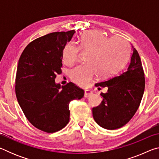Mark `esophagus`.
<instances>
[{
    "instance_id": "1",
    "label": "esophagus",
    "mask_w": 159,
    "mask_h": 159,
    "mask_svg": "<svg viewBox=\"0 0 159 159\" xmlns=\"http://www.w3.org/2000/svg\"><path fill=\"white\" fill-rule=\"evenodd\" d=\"M93 95V93L90 90H85L84 91V97L85 98H89Z\"/></svg>"
}]
</instances>
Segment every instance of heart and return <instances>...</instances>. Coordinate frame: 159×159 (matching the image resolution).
Here are the masks:
<instances>
[{
	"mask_svg": "<svg viewBox=\"0 0 159 159\" xmlns=\"http://www.w3.org/2000/svg\"><path fill=\"white\" fill-rule=\"evenodd\" d=\"M79 47L83 50H90L88 61L76 66L70 72L74 83L85 87L98 74L101 78L108 77L121 68L127 61L130 53V45L123 38H108L97 30L84 31L80 35ZM80 48L69 42L64 47L62 60L68 66L76 62Z\"/></svg>",
	"mask_w": 159,
	"mask_h": 159,
	"instance_id": "heart-1",
	"label": "heart"
}]
</instances>
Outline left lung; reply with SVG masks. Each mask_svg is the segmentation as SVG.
I'll return each instance as SVG.
<instances>
[{
	"label": "left lung",
	"instance_id": "obj_1",
	"mask_svg": "<svg viewBox=\"0 0 159 159\" xmlns=\"http://www.w3.org/2000/svg\"><path fill=\"white\" fill-rule=\"evenodd\" d=\"M130 61L124 71L95 86L107 87L98 107L93 108L95 122L107 130L121 128L130 120L138 110L143 96L144 74L141 59L133 46Z\"/></svg>",
	"mask_w": 159,
	"mask_h": 159
}]
</instances>
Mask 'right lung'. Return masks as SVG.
<instances>
[{"mask_svg": "<svg viewBox=\"0 0 159 159\" xmlns=\"http://www.w3.org/2000/svg\"><path fill=\"white\" fill-rule=\"evenodd\" d=\"M75 33L53 32L31 42L21 53L15 79L18 103L25 116L36 128L55 133L69 121V105L80 99L84 91L69 82L61 87L55 83L61 74L62 51Z\"/></svg>", "mask_w": 159, "mask_h": 159, "instance_id": "1", "label": "right lung"}]
</instances>
